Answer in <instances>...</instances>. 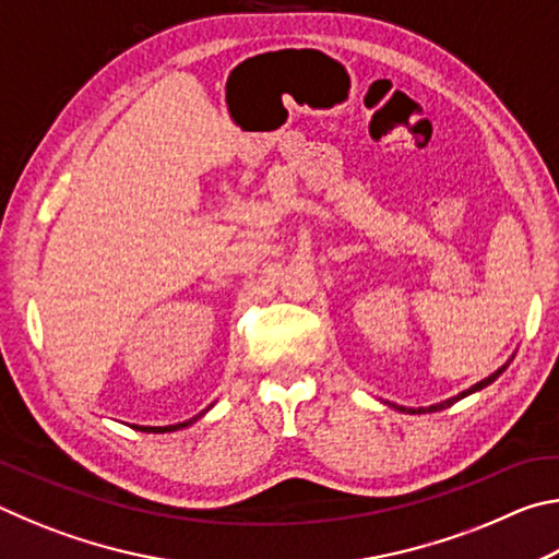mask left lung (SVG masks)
I'll use <instances>...</instances> for the list:
<instances>
[{"label": "left lung", "mask_w": 559, "mask_h": 559, "mask_svg": "<svg viewBox=\"0 0 559 559\" xmlns=\"http://www.w3.org/2000/svg\"><path fill=\"white\" fill-rule=\"evenodd\" d=\"M506 367H508V362L503 365V367H498V370L493 372V374H488L486 380H480V382H476L473 386H468V390H463L461 394H456V396H451V400H443V402H439V404H431V406H419V409H406V406H394V409H400V412H404V414H427V412H441V409H447V406H451V404H456L459 400H463V396H468V394H473V392H480V390H486L488 384H493L500 374L506 372Z\"/></svg>", "instance_id": "obj_1"}]
</instances>
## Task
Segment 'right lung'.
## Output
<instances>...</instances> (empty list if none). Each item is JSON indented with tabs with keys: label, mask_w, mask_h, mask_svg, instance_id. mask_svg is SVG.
I'll list each match as a JSON object with an SVG mask.
<instances>
[{
	"label": "right lung",
	"mask_w": 559,
	"mask_h": 559,
	"mask_svg": "<svg viewBox=\"0 0 559 559\" xmlns=\"http://www.w3.org/2000/svg\"><path fill=\"white\" fill-rule=\"evenodd\" d=\"M206 412H210V406H206V409H204L202 414H197V416H192V419H187V421H179V424H169V427H138V424H132V429L147 431V433H167V431H177V429L192 427V424H194L197 419H202V416H204Z\"/></svg>",
	"instance_id": "obj_1"
}]
</instances>
